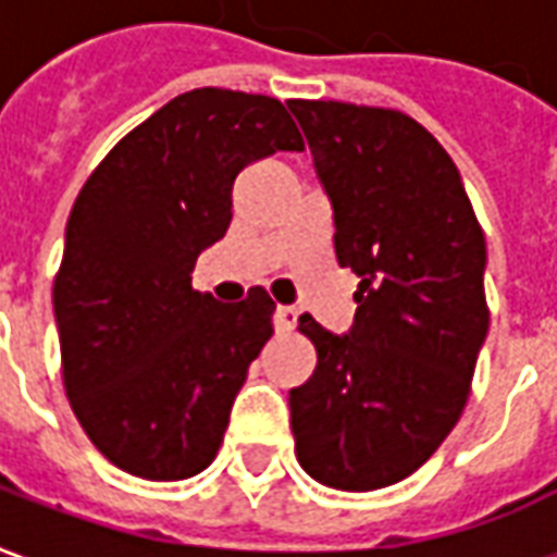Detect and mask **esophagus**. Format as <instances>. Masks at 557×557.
<instances>
[{
	"mask_svg": "<svg viewBox=\"0 0 557 557\" xmlns=\"http://www.w3.org/2000/svg\"><path fill=\"white\" fill-rule=\"evenodd\" d=\"M295 325H298V310L295 307H277L274 310V327L280 334H289V331H295Z\"/></svg>",
	"mask_w": 557,
	"mask_h": 557,
	"instance_id": "esophagus-1",
	"label": "esophagus"
}]
</instances>
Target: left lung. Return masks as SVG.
Listing matches in <instances>:
<instances>
[{"mask_svg": "<svg viewBox=\"0 0 557 557\" xmlns=\"http://www.w3.org/2000/svg\"><path fill=\"white\" fill-rule=\"evenodd\" d=\"M334 211L339 268L361 283L355 322L313 315V375L289 391L295 454L331 490L418 471L466 409L486 343V242L450 154L397 110L289 101Z\"/></svg>", "mask_w": 557, "mask_h": 557, "instance_id": "obj_1", "label": "left lung"}]
</instances>
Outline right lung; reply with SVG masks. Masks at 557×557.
Masks as SVG:
<instances>
[{"instance_id":"obj_1","label":"right lung","mask_w":557,"mask_h":557,"mask_svg":"<svg viewBox=\"0 0 557 557\" xmlns=\"http://www.w3.org/2000/svg\"><path fill=\"white\" fill-rule=\"evenodd\" d=\"M274 151H304L265 95L194 89L131 131L83 184L53 286L71 409L115 468L184 480L211 466L274 301L220 304L190 286L232 220V184Z\"/></svg>"}]
</instances>
